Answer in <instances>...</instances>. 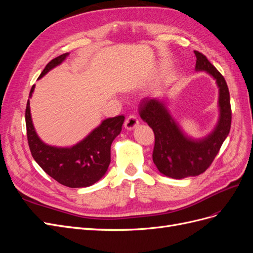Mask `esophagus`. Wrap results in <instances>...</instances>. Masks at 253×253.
I'll return each instance as SVG.
<instances>
[{"mask_svg":"<svg viewBox=\"0 0 253 253\" xmlns=\"http://www.w3.org/2000/svg\"><path fill=\"white\" fill-rule=\"evenodd\" d=\"M138 125H139V121H138V119H137L136 116H134V115H129V116L125 121V127L126 129H133Z\"/></svg>","mask_w":253,"mask_h":253,"instance_id":"34e87169","label":"esophagus"}]
</instances>
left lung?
Listing matches in <instances>:
<instances>
[{
  "mask_svg": "<svg viewBox=\"0 0 253 253\" xmlns=\"http://www.w3.org/2000/svg\"><path fill=\"white\" fill-rule=\"evenodd\" d=\"M196 71H204L216 80L219 119L213 132L200 140L189 138L168 111L165 101L145 98L139 106L141 119L155 136L153 162L160 173L174 179L204 173L211 166L231 127L230 94L225 78L202 52L194 50Z\"/></svg>",
  "mask_w": 253,
  "mask_h": 253,
  "instance_id": "obj_1",
  "label": "left lung"
}]
</instances>
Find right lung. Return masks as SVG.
I'll return each instance as SVG.
<instances>
[{
	"label": "right lung",
	"instance_id": "obj_1",
	"mask_svg": "<svg viewBox=\"0 0 253 253\" xmlns=\"http://www.w3.org/2000/svg\"><path fill=\"white\" fill-rule=\"evenodd\" d=\"M63 53L45 66L39 79L65 60ZM35 85L30 89L32 97ZM25 121L27 140L34 159L45 173L59 183L70 188H85L94 185L105 174L111 163V145L120 134L125 116L108 118L93 129L85 138L71 148H57L44 143L37 135L30 115L29 99L26 104Z\"/></svg>",
	"mask_w": 253,
	"mask_h": 253
}]
</instances>
